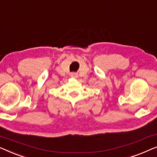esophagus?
I'll return each mask as SVG.
<instances>
[{
	"label": "esophagus",
	"mask_w": 157,
	"mask_h": 157,
	"mask_svg": "<svg viewBox=\"0 0 157 157\" xmlns=\"http://www.w3.org/2000/svg\"><path fill=\"white\" fill-rule=\"evenodd\" d=\"M70 76L72 77V78H76L77 76H78V75L76 73H75V72H72L71 74H70Z\"/></svg>",
	"instance_id": "1"
}]
</instances>
